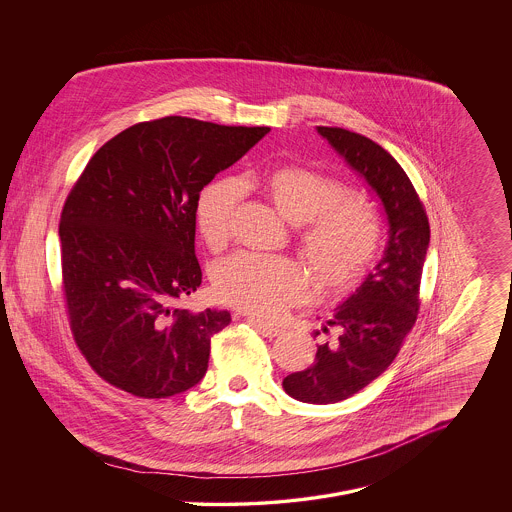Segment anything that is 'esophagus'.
I'll return each mask as SVG.
<instances>
[{
    "mask_svg": "<svg viewBox=\"0 0 512 512\" xmlns=\"http://www.w3.org/2000/svg\"><path fill=\"white\" fill-rule=\"evenodd\" d=\"M248 325L256 328L262 336H268V338H274V336H278L279 332H281L278 326L270 325V323L260 321V319H254V317H248Z\"/></svg>",
    "mask_w": 512,
    "mask_h": 512,
    "instance_id": "esophagus-1",
    "label": "esophagus"
}]
</instances>
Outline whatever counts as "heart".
Here are the masks:
<instances>
[{
  "label": "heart",
  "instance_id": "1",
  "mask_svg": "<svg viewBox=\"0 0 512 512\" xmlns=\"http://www.w3.org/2000/svg\"><path fill=\"white\" fill-rule=\"evenodd\" d=\"M244 184L262 191L287 223L301 227L299 248L323 293L350 289L372 266L381 225L366 199L299 164L268 168ZM236 201L238 184L231 178H217L201 189L195 223L209 248L219 250L229 242ZM215 291L248 315L272 319L309 297L311 278L291 258L242 252L217 268Z\"/></svg>",
  "mask_w": 512,
  "mask_h": 512
}]
</instances>
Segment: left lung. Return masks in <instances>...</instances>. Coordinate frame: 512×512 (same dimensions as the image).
<instances>
[{
    "mask_svg": "<svg viewBox=\"0 0 512 512\" xmlns=\"http://www.w3.org/2000/svg\"><path fill=\"white\" fill-rule=\"evenodd\" d=\"M317 133L372 187L389 225L383 258L326 323L340 330L338 338L317 348L315 362L307 370L283 379L289 397L328 405L364 389L399 354L419 315L430 227L409 176L385 148L338 127H317Z\"/></svg>",
    "mask_w": 512,
    "mask_h": 512,
    "instance_id": "1",
    "label": "left lung"
}]
</instances>
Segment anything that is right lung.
<instances>
[{
	"mask_svg": "<svg viewBox=\"0 0 512 512\" xmlns=\"http://www.w3.org/2000/svg\"><path fill=\"white\" fill-rule=\"evenodd\" d=\"M268 133L164 117L125 129L93 154L58 233L70 326L107 383L162 399L203 379L211 336L231 313L176 307L201 285L197 197Z\"/></svg>",
	"mask_w": 512,
	"mask_h": 512,
	"instance_id": "right-lung-1",
	"label": "right lung"
}]
</instances>
